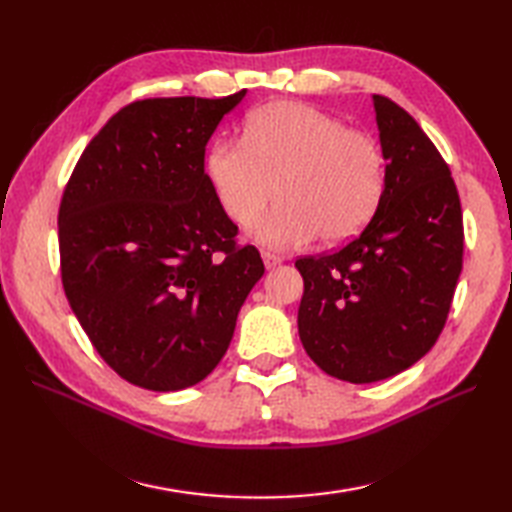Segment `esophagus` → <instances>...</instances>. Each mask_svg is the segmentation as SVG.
<instances>
[{"instance_id": "1", "label": "esophagus", "mask_w": 512, "mask_h": 512, "mask_svg": "<svg viewBox=\"0 0 512 512\" xmlns=\"http://www.w3.org/2000/svg\"><path fill=\"white\" fill-rule=\"evenodd\" d=\"M262 259H264L266 268H275V266L281 264V257L275 255V253H270V250H262Z\"/></svg>"}]
</instances>
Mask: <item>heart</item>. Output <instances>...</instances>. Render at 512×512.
<instances>
[{
  "label": "heart",
  "mask_w": 512,
  "mask_h": 512,
  "mask_svg": "<svg viewBox=\"0 0 512 512\" xmlns=\"http://www.w3.org/2000/svg\"><path fill=\"white\" fill-rule=\"evenodd\" d=\"M217 202L253 231L270 202H281L262 231L273 248H297L319 237L339 244L369 222L383 198L387 162L363 129L297 101H273L250 112L242 143L217 138L204 158Z\"/></svg>",
  "instance_id": "heart-1"
}]
</instances>
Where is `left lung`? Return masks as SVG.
Masks as SVG:
<instances>
[{
	"instance_id": "1",
	"label": "left lung",
	"mask_w": 512,
	"mask_h": 512,
	"mask_svg": "<svg viewBox=\"0 0 512 512\" xmlns=\"http://www.w3.org/2000/svg\"><path fill=\"white\" fill-rule=\"evenodd\" d=\"M387 160L383 198L361 235L299 257V336L325 374L376 383L436 345L462 273L464 224L451 169L420 125L374 94Z\"/></svg>"
}]
</instances>
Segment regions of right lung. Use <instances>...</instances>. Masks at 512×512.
I'll list each match as a JSON object with an SVG mask.
<instances>
[{
	"label": "right lung",
	"instance_id": "right-lung-1",
	"mask_svg": "<svg viewBox=\"0 0 512 512\" xmlns=\"http://www.w3.org/2000/svg\"><path fill=\"white\" fill-rule=\"evenodd\" d=\"M244 94L125 105L65 184V297L103 361L143 389L178 391L209 376L264 275L204 173L206 143Z\"/></svg>",
	"mask_w": 512,
	"mask_h": 512
}]
</instances>
